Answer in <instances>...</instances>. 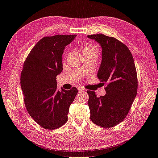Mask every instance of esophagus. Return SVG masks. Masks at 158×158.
Segmentation results:
<instances>
[{
	"instance_id": "34e87169",
	"label": "esophagus",
	"mask_w": 158,
	"mask_h": 158,
	"mask_svg": "<svg viewBox=\"0 0 158 158\" xmlns=\"http://www.w3.org/2000/svg\"><path fill=\"white\" fill-rule=\"evenodd\" d=\"M79 92H85V91H86V90H85L84 88H79Z\"/></svg>"
}]
</instances>
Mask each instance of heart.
Segmentation results:
<instances>
[{"mask_svg":"<svg viewBox=\"0 0 158 158\" xmlns=\"http://www.w3.org/2000/svg\"><path fill=\"white\" fill-rule=\"evenodd\" d=\"M88 49H94V50H96L98 51V49L96 47H95V45H87L84 47L83 48V51L84 50H88Z\"/></svg>","mask_w":158,"mask_h":158,"instance_id":"obj_1","label":"heart"}]
</instances>
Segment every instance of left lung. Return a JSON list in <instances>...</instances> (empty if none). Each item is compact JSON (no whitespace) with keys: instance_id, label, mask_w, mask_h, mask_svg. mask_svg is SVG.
<instances>
[{"instance_id":"8db88e82","label":"left lung","mask_w":158,"mask_h":158,"mask_svg":"<svg viewBox=\"0 0 158 158\" xmlns=\"http://www.w3.org/2000/svg\"><path fill=\"white\" fill-rule=\"evenodd\" d=\"M88 37L102 46L98 78L102 84H106L107 93L98 98L95 92L87 91L90 118L99 127L111 128L125 119L137 94L136 66L127 46L116 38L102 33Z\"/></svg>"}]
</instances>
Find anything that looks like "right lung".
Returning a JSON list of instances; mask_svg holds the SVG:
<instances>
[{"instance_id": "1", "label": "right lung", "mask_w": 158, "mask_h": 158, "mask_svg": "<svg viewBox=\"0 0 158 158\" xmlns=\"http://www.w3.org/2000/svg\"><path fill=\"white\" fill-rule=\"evenodd\" d=\"M76 35L43 37L28 54L21 73L20 84L27 111L38 125L54 130L66 123L70 104L78 89L56 90V76L63 71L64 47Z\"/></svg>"}]
</instances>
